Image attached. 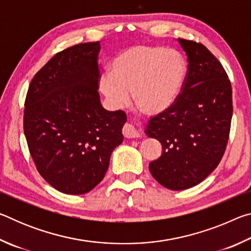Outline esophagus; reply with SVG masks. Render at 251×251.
<instances>
[{
    "label": "esophagus",
    "mask_w": 251,
    "mask_h": 251,
    "mask_svg": "<svg viewBox=\"0 0 251 251\" xmlns=\"http://www.w3.org/2000/svg\"><path fill=\"white\" fill-rule=\"evenodd\" d=\"M123 134H124L126 138H138L141 136L139 131L136 129V127L134 125L128 124V123L123 127Z\"/></svg>",
    "instance_id": "obj_1"
}]
</instances>
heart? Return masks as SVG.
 Returning <instances> with one entry per match:
<instances>
[{"label": "heart", "mask_w": 251, "mask_h": 251, "mask_svg": "<svg viewBox=\"0 0 251 251\" xmlns=\"http://www.w3.org/2000/svg\"><path fill=\"white\" fill-rule=\"evenodd\" d=\"M109 72L101 74L100 88L114 107L128 103L133 92L137 107L156 115L177 100L186 77V63L175 50L135 45L113 59Z\"/></svg>", "instance_id": "obj_1"}]
</instances>
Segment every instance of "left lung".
Segmentation results:
<instances>
[{
  "mask_svg": "<svg viewBox=\"0 0 251 251\" xmlns=\"http://www.w3.org/2000/svg\"><path fill=\"white\" fill-rule=\"evenodd\" d=\"M188 61L182 92L171 108L151 117L145 134L163 152L150 164L161 186L184 190L201 182L222 160L232 117L230 80L206 46L182 39Z\"/></svg>",
  "mask_w": 251,
  "mask_h": 251,
  "instance_id": "obj_1",
  "label": "left lung"
}]
</instances>
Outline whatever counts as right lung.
<instances>
[{
  "label": "right lung",
  "mask_w": 251,
  "mask_h": 251,
  "mask_svg": "<svg viewBox=\"0 0 251 251\" xmlns=\"http://www.w3.org/2000/svg\"><path fill=\"white\" fill-rule=\"evenodd\" d=\"M100 42L58 52L29 84L24 134L40 175L58 192L86 194L103 179L123 143L127 116L100 104Z\"/></svg>",
  "instance_id": "add662e5"
}]
</instances>
